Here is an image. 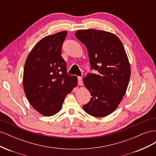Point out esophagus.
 Returning <instances> with one entry per match:
<instances>
[{
	"instance_id": "34e87169",
	"label": "esophagus",
	"mask_w": 156,
	"mask_h": 156,
	"mask_svg": "<svg viewBox=\"0 0 156 156\" xmlns=\"http://www.w3.org/2000/svg\"><path fill=\"white\" fill-rule=\"evenodd\" d=\"M77 80H78L77 83H78V84H79V85H80V86H82L83 84V79H82V77H77Z\"/></svg>"
}]
</instances>
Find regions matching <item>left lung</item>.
<instances>
[{"label":"left lung","instance_id":"1","mask_svg":"<svg viewBox=\"0 0 156 156\" xmlns=\"http://www.w3.org/2000/svg\"><path fill=\"white\" fill-rule=\"evenodd\" d=\"M75 36L86 46L90 69L98 72L83 78L92 98L83 107L91 116H107L119 106L130 79V65L123 44L116 35L103 30H77Z\"/></svg>","mask_w":156,"mask_h":156}]
</instances>
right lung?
<instances>
[{
	"instance_id": "obj_1",
	"label": "right lung",
	"mask_w": 156,
	"mask_h": 156,
	"mask_svg": "<svg viewBox=\"0 0 156 156\" xmlns=\"http://www.w3.org/2000/svg\"><path fill=\"white\" fill-rule=\"evenodd\" d=\"M67 32L44 37L36 44L26 60L23 88L30 105L41 115L49 116L62 108L67 94L77 86V77L67 73L61 56Z\"/></svg>"
}]
</instances>
